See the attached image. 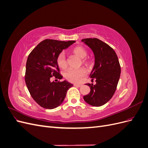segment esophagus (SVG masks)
Wrapping results in <instances>:
<instances>
[{"label":"esophagus","mask_w":148,"mask_h":148,"mask_svg":"<svg viewBox=\"0 0 148 148\" xmlns=\"http://www.w3.org/2000/svg\"><path fill=\"white\" fill-rule=\"evenodd\" d=\"M74 86H77V87H80V86H82V84H74Z\"/></svg>","instance_id":"obj_1"}]
</instances>
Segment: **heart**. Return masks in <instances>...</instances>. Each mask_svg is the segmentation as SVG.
Segmentation results:
<instances>
[{"label":"heart","mask_w":148,"mask_h":148,"mask_svg":"<svg viewBox=\"0 0 148 148\" xmlns=\"http://www.w3.org/2000/svg\"><path fill=\"white\" fill-rule=\"evenodd\" d=\"M72 52L78 56L79 57L83 59V62L88 64L89 61L86 59L88 55L87 51L82 46H76L72 49ZM57 64L60 69H65L67 66V62L65 55L64 52H60L57 57ZM86 73V70L84 68H79L78 69H70L65 73V77L68 81L71 83H78L81 81L82 78Z\"/></svg>","instance_id":"1"}]
</instances>
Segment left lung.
Returning <instances> with one entry per match:
<instances>
[{
	"label": "left lung",
	"instance_id": "obj_1",
	"mask_svg": "<svg viewBox=\"0 0 148 148\" xmlns=\"http://www.w3.org/2000/svg\"><path fill=\"white\" fill-rule=\"evenodd\" d=\"M82 41L95 54V64L89 77L96 82L95 85L86 84L91 91L83 99L89 105L99 107L112 97L117 89L121 73L119 59L114 49L99 39L86 38Z\"/></svg>",
	"mask_w": 148,
	"mask_h": 148
}]
</instances>
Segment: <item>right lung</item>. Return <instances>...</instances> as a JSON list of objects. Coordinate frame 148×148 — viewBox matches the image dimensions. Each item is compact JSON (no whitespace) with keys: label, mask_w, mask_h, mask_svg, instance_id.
Returning a JSON list of instances; mask_svg holds the SVG:
<instances>
[{"label":"right lung","mask_w":148,"mask_h":148,"mask_svg":"<svg viewBox=\"0 0 148 148\" xmlns=\"http://www.w3.org/2000/svg\"><path fill=\"white\" fill-rule=\"evenodd\" d=\"M75 42L45 39L39 43L28 56L25 83L31 97L43 108L52 109L59 106L65 99L67 90L73 86L65 80L51 82V78H62L57 57L63 49Z\"/></svg>","instance_id":"right-lung-1"}]
</instances>
